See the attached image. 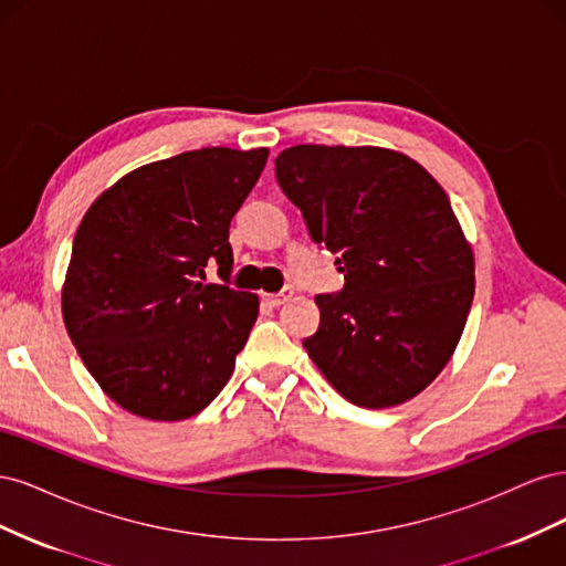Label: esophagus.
<instances>
[{
    "label": "esophagus",
    "mask_w": 566,
    "mask_h": 566,
    "mask_svg": "<svg viewBox=\"0 0 566 566\" xmlns=\"http://www.w3.org/2000/svg\"><path fill=\"white\" fill-rule=\"evenodd\" d=\"M290 297H293V287H283L281 293L264 295V300H266L271 306H281V304H285Z\"/></svg>",
    "instance_id": "34e87169"
}]
</instances>
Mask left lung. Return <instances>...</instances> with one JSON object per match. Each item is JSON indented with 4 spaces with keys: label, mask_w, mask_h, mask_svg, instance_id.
Instances as JSON below:
<instances>
[{
    "label": "left lung",
    "mask_w": 566,
    "mask_h": 566,
    "mask_svg": "<svg viewBox=\"0 0 566 566\" xmlns=\"http://www.w3.org/2000/svg\"><path fill=\"white\" fill-rule=\"evenodd\" d=\"M276 179L345 273L342 293L316 297L306 354L356 406L418 397L453 356L474 297L472 245L447 191L380 146L285 148Z\"/></svg>",
    "instance_id": "1"
}]
</instances>
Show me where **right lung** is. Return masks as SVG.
<instances>
[{
	"instance_id": "add662e5",
	"label": "right lung",
	"mask_w": 566,
	"mask_h": 566,
	"mask_svg": "<svg viewBox=\"0 0 566 566\" xmlns=\"http://www.w3.org/2000/svg\"><path fill=\"white\" fill-rule=\"evenodd\" d=\"M269 148H200L132 169L82 217L61 290L65 331L92 378L129 413L177 422L224 389L260 297L229 279L231 219Z\"/></svg>"
}]
</instances>
